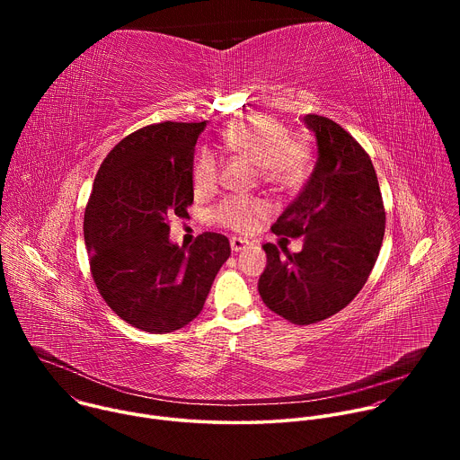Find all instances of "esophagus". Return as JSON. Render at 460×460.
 <instances>
[{"label": "esophagus", "mask_w": 460, "mask_h": 460, "mask_svg": "<svg viewBox=\"0 0 460 460\" xmlns=\"http://www.w3.org/2000/svg\"><path fill=\"white\" fill-rule=\"evenodd\" d=\"M247 247H249V242H247V240L238 238V236H233V238H231V249H233V252H240V251H243V249H247Z\"/></svg>", "instance_id": "1"}]
</instances>
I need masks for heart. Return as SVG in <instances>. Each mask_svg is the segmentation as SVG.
I'll return each mask as SVG.
<instances>
[{
  "label": "heart",
  "mask_w": 460,
  "mask_h": 460,
  "mask_svg": "<svg viewBox=\"0 0 460 460\" xmlns=\"http://www.w3.org/2000/svg\"><path fill=\"white\" fill-rule=\"evenodd\" d=\"M220 144L256 165L260 181L277 192H296L313 167V151L304 138L289 137L284 123L271 116H251L231 123L220 133ZM220 174L215 151L204 147L192 162V187L199 192L211 190ZM266 215V206L256 199L227 196L213 209L217 224L247 234Z\"/></svg>",
  "instance_id": "obj_1"
}]
</instances>
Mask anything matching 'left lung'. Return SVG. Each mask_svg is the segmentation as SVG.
I'll list each match as a JSON object with an SVG mask.
<instances>
[{
	"label": "left lung",
	"instance_id": "obj_1",
	"mask_svg": "<svg viewBox=\"0 0 460 460\" xmlns=\"http://www.w3.org/2000/svg\"><path fill=\"white\" fill-rule=\"evenodd\" d=\"M316 137V165L273 233L304 236L300 252L264 243L268 266L258 291L264 304L296 325L344 309L364 288L378 258L385 209L375 167L364 147L337 121L305 114Z\"/></svg>",
	"mask_w": 460,
	"mask_h": 460
}]
</instances>
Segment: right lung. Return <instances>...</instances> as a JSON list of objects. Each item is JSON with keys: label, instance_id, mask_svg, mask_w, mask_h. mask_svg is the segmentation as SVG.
I'll list each match as a JSON object with an SVG mask.
<instances>
[{"label": "right lung", "instance_id": "add662e5", "mask_svg": "<svg viewBox=\"0 0 460 460\" xmlns=\"http://www.w3.org/2000/svg\"><path fill=\"white\" fill-rule=\"evenodd\" d=\"M206 127L162 121L112 147L94 178L84 234L93 280L107 305L147 333H171L204 309L231 254L204 233L185 251L169 242V218L192 204V155Z\"/></svg>", "mask_w": 460, "mask_h": 460}]
</instances>
